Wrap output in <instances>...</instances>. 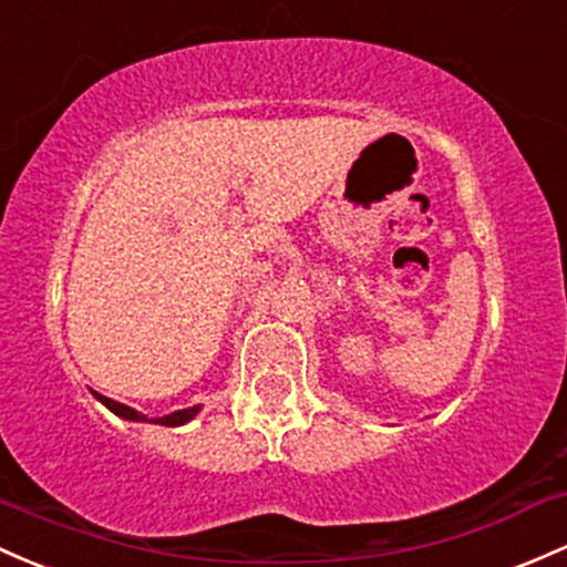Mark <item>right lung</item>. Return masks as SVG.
<instances>
[{
	"label": "right lung",
	"instance_id": "add662e5",
	"mask_svg": "<svg viewBox=\"0 0 567 567\" xmlns=\"http://www.w3.org/2000/svg\"><path fill=\"white\" fill-rule=\"evenodd\" d=\"M99 398V401L104 403V406L110 409V412H115L117 416H123V420H136V422H145L147 416L145 414H140L136 412V409H132V406H123V403H117V401H112V398H104V395H99V393H93ZM198 414V406H190V409H183V412H174V414H169V416H158V420H151V422H155V425H166V427H177V425H185V422L188 420H193V416Z\"/></svg>",
	"mask_w": 567,
	"mask_h": 567
}]
</instances>
